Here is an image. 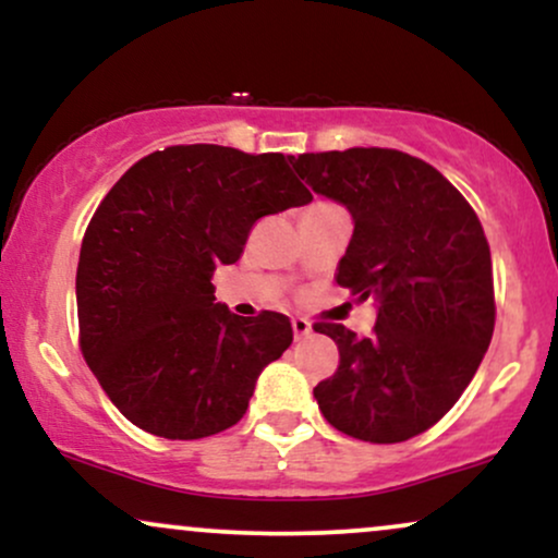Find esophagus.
<instances>
[{"mask_svg": "<svg viewBox=\"0 0 558 558\" xmlns=\"http://www.w3.org/2000/svg\"><path fill=\"white\" fill-rule=\"evenodd\" d=\"M291 328H293V336H296V341H299V338L310 336L312 323H310V319H304V317H293L291 319Z\"/></svg>", "mask_w": 558, "mask_h": 558, "instance_id": "esophagus-1", "label": "esophagus"}]
</instances>
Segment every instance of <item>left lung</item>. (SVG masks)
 Segmentation results:
<instances>
[{"mask_svg": "<svg viewBox=\"0 0 558 558\" xmlns=\"http://www.w3.org/2000/svg\"><path fill=\"white\" fill-rule=\"evenodd\" d=\"M301 181L354 220L338 286L375 301L369 338L315 330L338 345L336 375L317 383L319 412L369 444H401L433 427L475 377L490 345V248L475 209L438 170L396 149L288 157Z\"/></svg>", "mask_w": 558, "mask_h": 558, "instance_id": "8db88e82", "label": "left lung"}]
</instances>
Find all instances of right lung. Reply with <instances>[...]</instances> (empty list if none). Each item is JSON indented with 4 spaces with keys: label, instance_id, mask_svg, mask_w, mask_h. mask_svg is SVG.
Here are the masks:
<instances>
[{
    "label": "right lung",
    "instance_id": "right-lung-1",
    "mask_svg": "<svg viewBox=\"0 0 558 558\" xmlns=\"http://www.w3.org/2000/svg\"><path fill=\"white\" fill-rule=\"evenodd\" d=\"M283 155L191 144L138 159L81 243V351L141 430L196 440L233 427L257 377L291 345L286 315L239 317L213 275L239 262L265 215L310 204Z\"/></svg>",
    "mask_w": 558,
    "mask_h": 558
}]
</instances>
